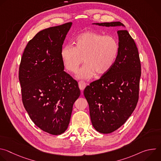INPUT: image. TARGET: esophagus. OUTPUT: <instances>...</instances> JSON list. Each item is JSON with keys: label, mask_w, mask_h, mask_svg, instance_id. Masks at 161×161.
Masks as SVG:
<instances>
[{"label": "esophagus", "mask_w": 161, "mask_h": 161, "mask_svg": "<svg viewBox=\"0 0 161 161\" xmlns=\"http://www.w3.org/2000/svg\"><path fill=\"white\" fill-rule=\"evenodd\" d=\"M78 85H79V88L81 90H83L85 89V88L86 87V83L84 81H80L78 83Z\"/></svg>", "instance_id": "esophagus-1"}]
</instances>
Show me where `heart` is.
Instances as JSON below:
<instances>
[{
    "instance_id": "heart-1",
    "label": "heart",
    "mask_w": 161,
    "mask_h": 161,
    "mask_svg": "<svg viewBox=\"0 0 161 161\" xmlns=\"http://www.w3.org/2000/svg\"><path fill=\"white\" fill-rule=\"evenodd\" d=\"M75 47L67 44L61 50V58L68 71L75 73L79 66L86 63L78 71L77 77L89 79L96 73H107L115 62L119 52L116 38L110 36L87 31L75 39Z\"/></svg>"
}]
</instances>
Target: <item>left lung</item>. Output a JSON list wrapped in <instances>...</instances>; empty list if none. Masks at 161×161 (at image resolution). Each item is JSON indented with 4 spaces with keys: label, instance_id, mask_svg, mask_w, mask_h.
Instances as JSON below:
<instances>
[{
    "label": "left lung",
    "instance_id": "obj_1",
    "mask_svg": "<svg viewBox=\"0 0 161 161\" xmlns=\"http://www.w3.org/2000/svg\"><path fill=\"white\" fill-rule=\"evenodd\" d=\"M103 27H124L120 21L96 23ZM119 52L110 69L86 86L83 94L88 103L94 129L109 134L129 118L139 98L141 63L138 50L127 31H117Z\"/></svg>",
    "mask_w": 161,
    "mask_h": 161
}]
</instances>
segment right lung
Returning a JSON list of instances; mask_svg holds the SVG:
<instances>
[{"instance_id": "1", "label": "right lung", "mask_w": 161, "mask_h": 161, "mask_svg": "<svg viewBox=\"0 0 161 161\" xmlns=\"http://www.w3.org/2000/svg\"><path fill=\"white\" fill-rule=\"evenodd\" d=\"M72 23L39 32L29 41L19 68L22 101L34 124L53 135L64 132L80 96L78 82L64 71L61 50Z\"/></svg>"}]
</instances>
